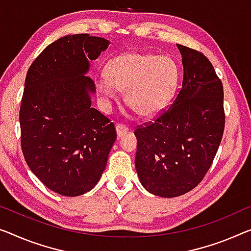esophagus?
<instances>
[{"mask_svg": "<svg viewBox=\"0 0 251 251\" xmlns=\"http://www.w3.org/2000/svg\"><path fill=\"white\" fill-rule=\"evenodd\" d=\"M116 132H117L118 137H122L124 134L128 132V127L124 124H117L116 125Z\"/></svg>", "mask_w": 251, "mask_h": 251, "instance_id": "34e87169", "label": "esophagus"}]
</instances>
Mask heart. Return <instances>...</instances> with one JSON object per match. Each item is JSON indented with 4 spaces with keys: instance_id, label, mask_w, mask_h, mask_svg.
Masks as SVG:
<instances>
[{
    "instance_id": "1",
    "label": "heart",
    "mask_w": 251,
    "mask_h": 251,
    "mask_svg": "<svg viewBox=\"0 0 251 251\" xmlns=\"http://www.w3.org/2000/svg\"><path fill=\"white\" fill-rule=\"evenodd\" d=\"M107 77L97 80V90L115 99L125 90L128 106L143 117L161 113L173 101L179 80L177 63L167 55L125 53L107 65Z\"/></svg>"
}]
</instances>
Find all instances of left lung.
<instances>
[{
  "label": "left lung",
  "instance_id": "obj_1",
  "mask_svg": "<svg viewBox=\"0 0 251 251\" xmlns=\"http://www.w3.org/2000/svg\"><path fill=\"white\" fill-rule=\"evenodd\" d=\"M184 76L173 103L135 128V168L153 195L177 197L203 180L221 143L223 85L203 53L177 44Z\"/></svg>",
  "mask_w": 251,
  "mask_h": 251
}]
</instances>
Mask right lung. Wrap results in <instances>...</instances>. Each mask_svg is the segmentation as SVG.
<instances>
[{"label": "right lung", "instance_id": "obj_1", "mask_svg": "<svg viewBox=\"0 0 251 251\" xmlns=\"http://www.w3.org/2000/svg\"><path fill=\"white\" fill-rule=\"evenodd\" d=\"M109 42L89 33L65 36L37 56L25 76L21 150L30 170L53 192L78 196L101 177L116 140L114 123L91 108L95 82L84 75Z\"/></svg>", "mask_w": 251, "mask_h": 251}]
</instances>
